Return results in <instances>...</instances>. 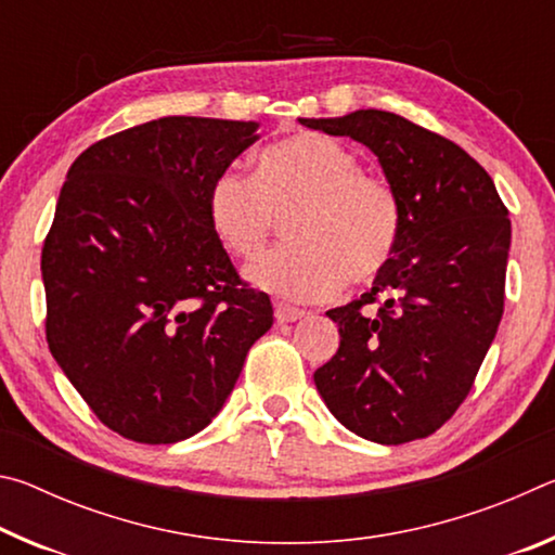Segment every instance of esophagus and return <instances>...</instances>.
Segmentation results:
<instances>
[{
  "instance_id": "1",
  "label": "esophagus",
  "mask_w": 555,
  "mask_h": 555,
  "mask_svg": "<svg viewBox=\"0 0 555 555\" xmlns=\"http://www.w3.org/2000/svg\"><path fill=\"white\" fill-rule=\"evenodd\" d=\"M274 315H276L279 323H294V321H300V318L306 315V311H300V308L288 306V304H276Z\"/></svg>"
}]
</instances>
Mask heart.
Listing matches in <instances>:
<instances>
[{"label": "heart", "instance_id": "1", "mask_svg": "<svg viewBox=\"0 0 555 555\" xmlns=\"http://www.w3.org/2000/svg\"><path fill=\"white\" fill-rule=\"evenodd\" d=\"M210 230L222 249L255 259L286 218L291 244L247 269L269 294L315 300L345 281L370 284L397 257L403 212L387 178L360 171V162L335 139L296 131L257 154L255 181L228 168L205 195Z\"/></svg>", "mask_w": 555, "mask_h": 555}]
</instances>
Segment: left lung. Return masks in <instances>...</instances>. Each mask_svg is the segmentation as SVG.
<instances>
[{
    "instance_id": "8db88e82",
    "label": "left lung",
    "mask_w": 555,
    "mask_h": 555,
    "mask_svg": "<svg viewBox=\"0 0 555 555\" xmlns=\"http://www.w3.org/2000/svg\"><path fill=\"white\" fill-rule=\"evenodd\" d=\"M298 121L367 146L403 212L397 257L372 291L325 313L340 347L315 370V387L360 438L382 446L426 438L473 389L500 327L509 212L473 156L393 112Z\"/></svg>"
}]
</instances>
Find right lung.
<instances>
[{
	"instance_id": "obj_1",
	"label": "right lung",
	"mask_w": 555,
	"mask_h": 555,
	"mask_svg": "<svg viewBox=\"0 0 555 555\" xmlns=\"http://www.w3.org/2000/svg\"><path fill=\"white\" fill-rule=\"evenodd\" d=\"M257 129L162 117L92 144L65 176L41 251L46 340L102 424L137 443L208 426L274 323L205 212Z\"/></svg>"
}]
</instances>
